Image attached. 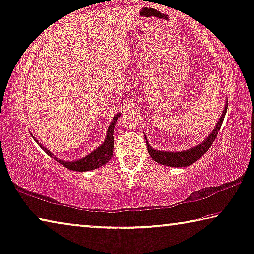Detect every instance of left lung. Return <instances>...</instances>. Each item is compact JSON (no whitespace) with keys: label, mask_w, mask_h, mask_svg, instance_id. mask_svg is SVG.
I'll return each mask as SVG.
<instances>
[{"label":"left lung","mask_w":254,"mask_h":254,"mask_svg":"<svg viewBox=\"0 0 254 254\" xmlns=\"http://www.w3.org/2000/svg\"><path fill=\"white\" fill-rule=\"evenodd\" d=\"M226 112H227V104H225V107L223 110V113H221L218 122L216 123L215 127L212 128V131L210 132V134L207 136L206 140L201 142L200 144H196L195 147L187 149V150H183V151L157 150V149H154L150 146V144H149L148 140L146 138L147 149H148L149 154H150V157L155 160V162L165 165V166H170V167L190 166V165L195 163L196 160L201 158V157L206 154V152L208 151V149L210 148V146L212 144V142L215 141L216 136H217V134H218V132L221 127V124H223L225 115H226Z\"/></svg>","instance_id":"obj_1"}]
</instances>
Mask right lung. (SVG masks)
I'll use <instances>...</instances> for the list:
<instances>
[{
	"instance_id": "1",
	"label": "right lung",
	"mask_w": 254,
	"mask_h": 254,
	"mask_svg": "<svg viewBox=\"0 0 254 254\" xmlns=\"http://www.w3.org/2000/svg\"><path fill=\"white\" fill-rule=\"evenodd\" d=\"M121 113H118L114 118H113L112 122L110 124V127L107 128V134L106 138L104 140V142L102 143V146H99L98 148H96L94 151L88 154L87 156H84L83 158L78 159V160H73V162H67V160H62L55 157L54 154L50 150L40 144L37 140L35 138V141L39 144V147L43 149L44 151L46 152L48 156H51L52 158H54L56 162H59L60 164H62L64 167L69 168L71 171H75V172H87V171H92L96 170V168L102 167L103 165H105L106 163L110 162V159L113 156V148H114V136H113V133H114V127H115V123L118 119L120 118Z\"/></svg>"
}]
</instances>
